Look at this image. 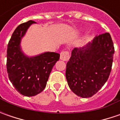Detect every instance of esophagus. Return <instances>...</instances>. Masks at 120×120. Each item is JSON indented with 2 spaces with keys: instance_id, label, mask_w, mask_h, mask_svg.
Instances as JSON below:
<instances>
[{
  "instance_id": "1",
  "label": "esophagus",
  "mask_w": 120,
  "mask_h": 120,
  "mask_svg": "<svg viewBox=\"0 0 120 120\" xmlns=\"http://www.w3.org/2000/svg\"><path fill=\"white\" fill-rule=\"evenodd\" d=\"M60 59L64 61H67L69 59V53L68 51H62L60 55Z\"/></svg>"
}]
</instances>
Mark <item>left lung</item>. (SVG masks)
<instances>
[{"label": "left lung", "instance_id": "8db88e82", "mask_svg": "<svg viewBox=\"0 0 120 120\" xmlns=\"http://www.w3.org/2000/svg\"><path fill=\"white\" fill-rule=\"evenodd\" d=\"M114 47L108 33L95 37L82 48H74L65 75L72 91L83 98L93 96L107 81L113 63Z\"/></svg>", "mask_w": 120, "mask_h": 120}]
</instances>
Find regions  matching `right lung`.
<instances>
[{
  "instance_id": "obj_1",
  "label": "right lung",
  "mask_w": 120,
  "mask_h": 120,
  "mask_svg": "<svg viewBox=\"0 0 120 120\" xmlns=\"http://www.w3.org/2000/svg\"><path fill=\"white\" fill-rule=\"evenodd\" d=\"M35 23L37 22L29 21L18 26L7 47L8 78L17 91L27 97L35 96L43 91L53 66L60 57L54 52H45L32 57L24 53L21 40L30 26Z\"/></svg>"
}]
</instances>
